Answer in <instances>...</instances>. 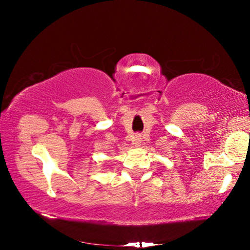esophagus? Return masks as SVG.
<instances>
[{
	"label": "esophagus",
	"instance_id": "34e87169",
	"mask_svg": "<svg viewBox=\"0 0 250 250\" xmlns=\"http://www.w3.org/2000/svg\"><path fill=\"white\" fill-rule=\"evenodd\" d=\"M134 145H135V146H139V145H140V139H135Z\"/></svg>",
	"mask_w": 250,
	"mask_h": 250
}]
</instances>
